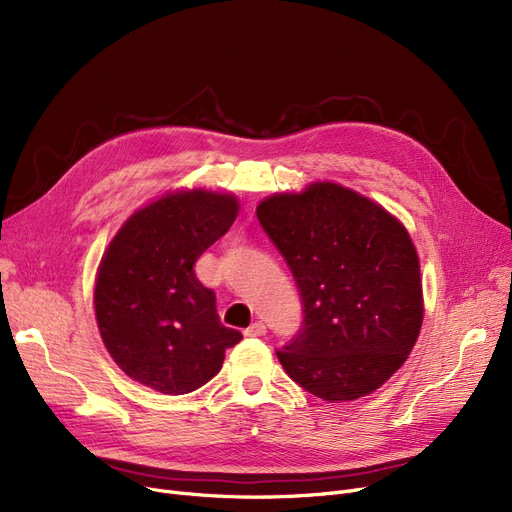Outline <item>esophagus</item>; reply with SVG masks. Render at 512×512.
Segmentation results:
<instances>
[{
  "label": "esophagus",
  "mask_w": 512,
  "mask_h": 512,
  "mask_svg": "<svg viewBox=\"0 0 512 512\" xmlns=\"http://www.w3.org/2000/svg\"><path fill=\"white\" fill-rule=\"evenodd\" d=\"M263 334H265V324H261V321H255V324H251V326L245 330V336H249V338L263 336Z\"/></svg>",
  "instance_id": "obj_1"
}]
</instances>
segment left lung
I'll return each mask as SVG.
<instances>
[{"mask_svg":"<svg viewBox=\"0 0 512 512\" xmlns=\"http://www.w3.org/2000/svg\"><path fill=\"white\" fill-rule=\"evenodd\" d=\"M303 303V324L276 355L328 402L378 390L407 361L423 321L413 240L382 205L334 182L257 207Z\"/></svg>","mask_w":512,"mask_h":512,"instance_id":"8db88e82","label":"left lung"}]
</instances>
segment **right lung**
Returning a JSON list of instances; mask_svg holds the SVG:
<instances>
[{
    "mask_svg": "<svg viewBox=\"0 0 512 512\" xmlns=\"http://www.w3.org/2000/svg\"><path fill=\"white\" fill-rule=\"evenodd\" d=\"M236 213L232 195L170 193L130 215L110 242L97 274L95 315L107 353L128 378L161 394L193 392L242 340L222 326L213 290L193 270Z\"/></svg>",
    "mask_w": 512,
    "mask_h": 512,
    "instance_id": "obj_1",
    "label": "right lung"
}]
</instances>
